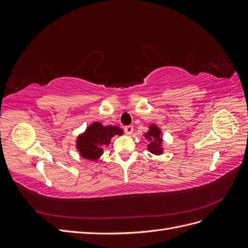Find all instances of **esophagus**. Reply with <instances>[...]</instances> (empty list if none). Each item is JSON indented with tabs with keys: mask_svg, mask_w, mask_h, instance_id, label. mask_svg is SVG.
I'll use <instances>...</instances> for the list:
<instances>
[{
	"mask_svg": "<svg viewBox=\"0 0 248 248\" xmlns=\"http://www.w3.org/2000/svg\"><path fill=\"white\" fill-rule=\"evenodd\" d=\"M124 131H125L127 134L132 133V131H133V126H132V125L125 126V127H124Z\"/></svg>",
	"mask_w": 248,
	"mask_h": 248,
	"instance_id": "1",
	"label": "esophagus"
}]
</instances>
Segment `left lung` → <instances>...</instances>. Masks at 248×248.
Segmentation results:
<instances>
[{
  "instance_id": "left-lung-1",
  "label": "left lung",
  "mask_w": 248,
  "mask_h": 248,
  "mask_svg": "<svg viewBox=\"0 0 248 248\" xmlns=\"http://www.w3.org/2000/svg\"><path fill=\"white\" fill-rule=\"evenodd\" d=\"M161 133V130L154 124L150 125L149 131L145 133V138L149 141L148 150L155 155H160L163 153Z\"/></svg>"
}]
</instances>
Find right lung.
Here are the masks:
<instances>
[{"mask_svg": "<svg viewBox=\"0 0 248 248\" xmlns=\"http://www.w3.org/2000/svg\"><path fill=\"white\" fill-rule=\"evenodd\" d=\"M123 130L118 126H103L99 122L90 125L77 140V149L82 158L95 161L103 154V147L108 146L110 139Z\"/></svg>", "mask_w": 248, "mask_h": 248, "instance_id": "add662e5", "label": "right lung"}]
</instances>
